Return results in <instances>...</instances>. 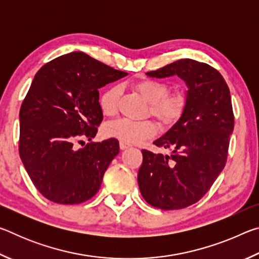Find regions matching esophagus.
Masks as SVG:
<instances>
[{
    "mask_svg": "<svg viewBox=\"0 0 259 259\" xmlns=\"http://www.w3.org/2000/svg\"><path fill=\"white\" fill-rule=\"evenodd\" d=\"M131 145L128 143H124V142H120V148L121 150H126V148H129Z\"/></svg>",
    "mask_w": 259,
    "mask_h": 259,
    "instance_id": "34e87169",
    "label": "esophagus"
}]
</instances>
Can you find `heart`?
I'll list each match as a JSON object with an SVG mask.
<instances>
[{"instance_id": "obj_1", "label": "heart", "mask_w": 259, "mask_h": 259, "mask_svg": "<svg viewBox=\"0 0 259 259\" xmlns=\"http://www.w3.org/2000/svg\"><path fill=\"white\" fill-rule=\"evenodd\" d=\"M135 90L150 104V113L163 125L176 122L186 106V97L182 93L169 94V87L163 82L144 78L134 84ZM121 94L120 85H112L104 91L99 105L104 115L111 116L116 112L117 99ZM104 135L109 138L120 139L128 144L140 143L156 134V126L152 121H133L117 119L104 125Z\"/></svg>"}]
</instances>
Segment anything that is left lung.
<instances>
[{"mask_svg": "<svg viewBox=\"0 0 259 259\" xmlns=\"http://www.w3.org/2000/svg\"><path fill=\"white\" fill-rule=\"evenodd\" d=\"M146 75H177L187 91L182 116L153 142L157 147L171 148V154L142 151L139 190L155 208H186L202 198L225 166L234 129L230 89L221 73L193 59L177 60Z\"/></svg>", "mask_w": 259, "mask_h": 259, "instance_id": "obj_1", "label": "left lung"}]
</instances>
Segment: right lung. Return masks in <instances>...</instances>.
I'll return each instance as SVG.
<instances>
[{
	"mask_svg": "<svg viewBox=\"0 0 259 259\" xmlns=\"http://www.w3.org/2000/svg\"><path fill=\"white\" fill-rule=\"evenodd\" d=\"M126 75L75 51L49 61L34 76L19 112V154L48 200L76 204L99 191L119 142L109 138L78 150L74 145L91 142L103 121L98 89Z\"/></svg>",
	"mask_w": 259,
	"mask_h": 259,
	"instance_id": "add662e5",
	"label": "right lung"
}]
</instances>
